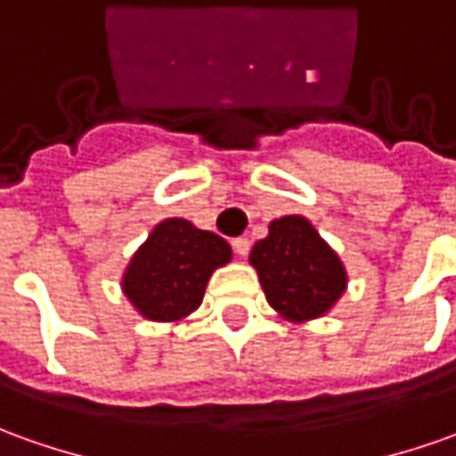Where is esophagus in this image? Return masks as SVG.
I'll return each mask as SVG.
<instances>
[{
    "mask_svg": "<svg viewBox=\"0 0 456 456\" xmlns=\"http://www.w3.org/2000/svg\"><path fill=\"white\" fill-rule=\"evenodd\" d=\"M232 247H234V252L240 254V256H247V254H249V247H252V241L247 240V237H237V240L232 241Z\"/></svg>",
    "mask_w": 456,
    "mask_h": 456,
    "instance_id": "1",
    "label": "esophagus"
}]
</instances>
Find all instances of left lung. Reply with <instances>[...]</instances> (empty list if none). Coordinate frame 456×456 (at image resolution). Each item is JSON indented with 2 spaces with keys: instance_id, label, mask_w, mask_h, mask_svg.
<instances>
[{
  "instance_id": "1",
  "label": "left lung",
  "mask_w": 456,
  "mask_h": 456,
  "mask_svg": "<svg viewBox=\"0 0 456 456\" xmlns=\"http://www.w3.org/2000/svg\"><path fill=\"white\" fill-rule=\"evenodd\" d=\"M249 262L269 305L289 322L324 317L346 289L342 259L299 215L274 219L267 237L252 247Z\"/></svg>"
}]
</instances>
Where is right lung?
Segmentation results:
<instances>
[{"mask_svg": "<svg viewBox=\"0 0 456 456\" xmlns=\"http://www.w3.org/2000/svg\"><path fill=\"white\" fill-rule=\"evenodd\" d=\"M232 259V247L187 219H164L132 256L122 289L142 317L179 322L202 305L207 281Z\"/></svg>", "mask_w": 456, "mask_h": 456, "instance_id": "obj_1", "label": "right lung"}]
</instances>
